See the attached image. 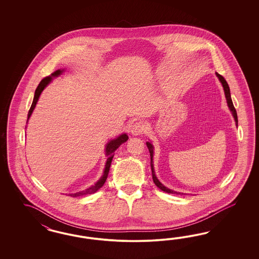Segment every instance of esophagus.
<instances>
[{"label": "esophagus", "instance_id": "1", "mask_svg": "<svg viewBox=\"0 0 259 259\" xmlns=\"http://www.w3.org/2000/svg\"><path fill=\"white\" fill-rule=\"evenodd\" d=\"M145 129H146V127L143 122L137 121L131 127V133L134 136H140L145 132Z\"/></svg>", "mask_w": 259, "mask_h": 259}]
</instances>
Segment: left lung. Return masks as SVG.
I'll return each mask as SVG.
<instances>
[{
    "instance_id": "1",
    "label": "left lung",
    "mask_w": 259,
    "mask_h": 259,
    "mask_svg": "<svg viewBox=\"0 0 259 259\" xmlns=\"http://www.w3.org/2000/svg\"><path fill=\"white\" fill-rule=\"evenodd\" d=\"M215 74H217V76H218L219 78H220V82L222 83V87L224 88V92H225V96H226V99H227L228 106H229L230 110L232 111V114H233V116H234V118H235V122H236V125H237V114H236V110H235V106H234V104H233V101H232V98H231V93H230V88H229V85H228L227 81H226V79L223 78V77H222L220 74H219V73H215ZM146 145H147V147H148V149H149L150 157H151L152 177H153L154 183L157 185L158 188L160 189V190H162V191L165 192V193L181 195V193H178V192H175V191H172V190H170V189L166 188L165 186H163V185L158 181V180L157 179V177H156V175H155V171H154V164H153V154H154V148H153V145H152L150 142H146ZM181 195H183V194H181Z\"/></svg>"
}]
</instances>
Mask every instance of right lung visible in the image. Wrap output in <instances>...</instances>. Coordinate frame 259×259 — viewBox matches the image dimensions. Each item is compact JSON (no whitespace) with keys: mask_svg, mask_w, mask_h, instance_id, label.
<instances>
[{"mask_svg":"<svg viewBox=\"0 0 259 259\" xmlns=\"http://www.w3.org/2000/svg\"><path fill=\"white\" fill-rule=\"evenodd\" d=\"M62 72H63L62 70H57L56 72H54L53 74H51V76L46 77V78H44L40 80L39 85L36 88V91H35L34 100H33L31 107H30L29 112H28V118H27V120H28V118H30L32 112H33V110L35 108V106H36V103H37L38 100H39V95L42 92V90L45 89V87H47V84L51 81L52 77L59 76ZM127 140H128V136H127L126 134H122V135H120L118 138H117L116 140H113V141H110L109 143H107V145H106V156L108 157V158H107V161H106V164H105V169H104V172H103V176L101 178V180H99L98 182H97L95 185H93V186H91L90 188L87 189V190H84V191H82V192H78L77 194H71L69 196L76 197V196L90 195V194H94L99 189L102 188V186H103V184H104V182L106 181V179H107V176H108V172H109L110 170V165H111L112 159H113V157H114L115 151L118 149V147H119L123 142H125Z\"/></svg>","mask_w":259,"mask_h":259,"instance_id":"right-lung-1","label":"right lung"}]
</instances>
